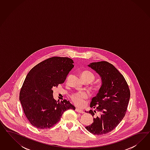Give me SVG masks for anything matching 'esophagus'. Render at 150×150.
I'll list each match as a JSON object with an SVG mask.
<instances>
[{
  "mask_svg": "<svg viewBox=\"0 0 150 150\" xmlns=\"http://www.w3.org/2000/svg\"><path fill=\"white\" fill-rule=\"evenodd\" d=\"M75 110L78 112V113H84V112H83V110H82V109H79V108H76L75 109Z\"/></svg>",
  "mask_w": 150,
  "mask_h": 150,
  "instance_id": "esophagus-1",
  "label": "esophagus"
}]
</instances>
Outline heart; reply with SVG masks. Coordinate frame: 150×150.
Returning a JSON list of instances; mask_svg holds the SVG:
<instances>
[{"instance_id":"b5f03b06","label":"heart","mask_w":150,"mask_h":150,"mask_svg":"<svg viewBox=\"0 0 150 150\" xmlns=\"http://www.w3.org/2000/svg\"><path fill=\"white\" fill-rule=\"evenodd\" d=\"M82 80L88 82V83L94 81L95 77L93 73L90 71L85 70L82 72L81 74ZM87 95L85 92L75 93L71 96V100L75 105L77 106H82L84 104V100L87 98Z\"/></svg>"}]
</instances>
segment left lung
Returning <instances> with one entry per match:
<instances>
[{
    "mask_svg": "<svg viewBox=\"0 0 150 150\" xmlns=\"http://www.w3.org/2000/svg\"><path fill=\"white\" fill-rule=\"evenodd\" d=\"M88 67L100 75L102 84L90 104L95 110L88 112L93 117V122L85 127L92 134L100 135L113 130L122 120L130 92L123 75L112 64L102 61L91 63Z\"/></svg>",
    "mask_w": 150,
    "mask_h": 150,
    "instance_id": "8db88e82",
    "label": "left lung"
}]
</instances>
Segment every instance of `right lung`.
I'll return each instance as SVG.
<instances>
[{
	"mask_svg": "<svg viewBox=\"0 0 150 150\" xmlns=\"http://www.w3.org/2000/svg\"><path fill=\"white\" fill-rule=\"evenodd\" d=\"M73 60L54 57L38 64L29 71L23 82L19 98L24 113L32 125L47 129L60 120L62 114L75 107L69 100L57 101L52 88L63 83L74 68Z\"/></svg>",
	"mask_w": 150,
	"mask_h": 150,
	"instance_id": "obj_1",
	"label": "right lung"
}]
</instances>
